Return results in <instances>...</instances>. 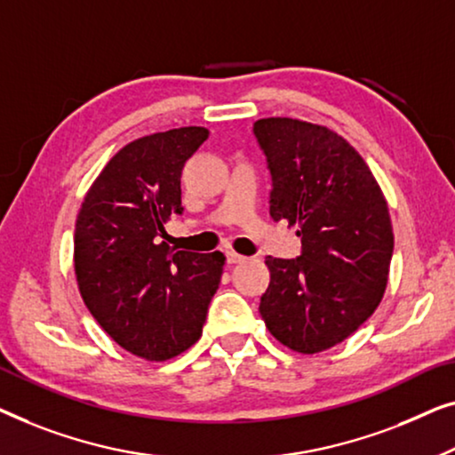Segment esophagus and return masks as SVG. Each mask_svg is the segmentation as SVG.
Listing matches in <instances>:
<instances>
[{"instance_id":"obj_1","label":"esophagus","mask_w":455,"mask_h":455,"mask_svg":"<svg viewBox=\"0 0 455 455\" xmlns=\"http://www.w3.org/2000/svg\"><path fill=\"white\" fill-rule=\"evenodd\" d=\"M245 259H247L245 255L236 253V251H233V249H228V251H227V261H228L230 266H233V264H241V261H245Z\"/></svg>"}]
</instances>
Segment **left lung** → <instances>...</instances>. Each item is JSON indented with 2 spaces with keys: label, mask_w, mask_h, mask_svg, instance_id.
Returning a JSON list of instances; mask_svg holds the SVG:
<instances>
[{
  "label": "left lung",
  "mask_w": 455,
  "mask_h": 455,
  "mask_svg": "<svg viewBox=\"0 0 455 455\" xmlns=\"http://www.w3.org/2000/svg\"><path fill=\"white\" fill-rule=\"evenodd\" d=\"M253 133L272 175L270 214L297 225L303 253L267 255L266 328L300 355L328 350L373 315L387 286L394 233L363 156L330 127L267 117Z\"/></svg>",
  "instance_id": "left-lung-1"
}]
</instances>
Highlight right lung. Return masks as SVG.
Returning <instances> with one entry per match:
<instances>
[{
  "label": "right lung",
  "mask_w": 455,
  "mask_h": 455,
  "mask_svg": "<svg viewBox=\"0 0 455 455\" xmlns=\"http://www.w3.org/2000/svg\"><path fill=\"white\" fill-rule=\"evenodd\" d=\"M206 127H179L124 146L88 189L76 219L74 270L88 311L127 353L181 355L202 336L225 255L172 251L161 241L181 214V171Z\"/></svg>",
  "instance_id": "obj_1"
}]
</instances>
